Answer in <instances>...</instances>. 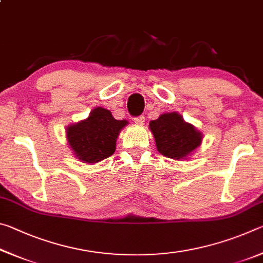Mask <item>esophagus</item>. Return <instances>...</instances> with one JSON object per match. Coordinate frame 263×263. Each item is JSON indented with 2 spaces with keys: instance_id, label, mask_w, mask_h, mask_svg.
I'll list each match as a JSON object with an SVG mask.
<instances>
[{
  "instance_id": "1",
  "label": "esophagus",
  "mask_w": 263,
  "mask_h": 263,
  "mask_svg": "<svg viewBox=\"0 0 263 263\" xmlns=\"http://www.w3.org/2000/svg\"><path fill=\"white\" fill-rule=\"evenodd\" d=\"M135 123L136 124H138V125H144V123H145V117L142 115H140V116H138V117H136L135 118Z\"/></svg>"
}]
</instances>
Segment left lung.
I'll return each mask as SVG.
<instances>
[{
	"label": "left lung",
	"instance_id": "8db88e82",
	"mask_svg": "<svg viewBox=\"0 0 263 263\" xmlns=\"http://www.w3.org/2000/svg\"><path fill=\"white\" fill-rule=\"evenodd\" d=\"M157 148L164 157L183 159L201 145L202 133L176 112L163 114L149 123Z\"/></svg>",
	"mask_w": 263,
	"mask_h": 263
}]
</instances>
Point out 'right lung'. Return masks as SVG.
Instances as JSON below:
<instances>
[{"label":"right lung","instance_id":"obj_1","mask_svg":"<svg viewBox=\"0 0 263 263\" xmlns=\"http://www.w3.org/2000/svg\"><path fill=\"white\" fill-rule=\"evenodd\" d=\"M126 121H117L109 110L96 108L86 121L67 127L70 148L81 161L95 163L115 153L116 140Z\"/></svg>","mask_w":263,"mask_h":263}]
</instances>
